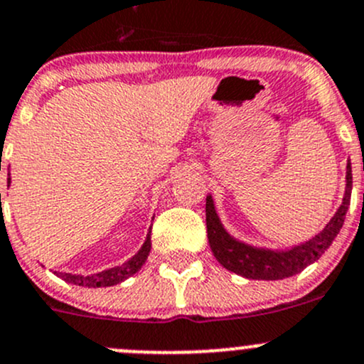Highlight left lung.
Returning <instances> with one entry per match:
<instances>
[{"label": "left lung", "mask_w": 364, "mask_h": 364, "mask_svg": "<svg viewBox=\"0 0 364 364\" xmlns=\"http://www.w3.org/2000/svg\"><path fill=\"white\" fill-rule=\"evenodd\" d=\"M352 193V168L350 161L347 164L345 176V196L338 211L326 223L324 229L315 234L311 240L287 250H271L259 248L236 240L225 230L220 222L218 213L215 209L213 197H205V225H208V241L213 255L225 269L250 278V280H284L301 273L306 266L321 259V255L331 247L335 237L338 236L341 225L345 222V213L350 205Z\"/></svg>", "instance_id": "1"}]
</instances>
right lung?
Segmentation results:
<instances>
[{
	"label": "right lung",
	"instance_id": "1",
	"mask_svg": "<svg viewBox=\"0 0 364 364\" xmlns=\"http://www.w3.org/2000/svg\"><path fill=\"white\" fill-rule=\"evenodd\" d=\"M149 250H151V230H149L148 236H146V241L141 247V250L135 253L132 259H128L127 262L121 264V266L111 267V269H105L102 271V273L91 274V277H82V274H72V273H58V271H54V274L63 278V280L68 282V284L80 285V287H111V285L121 284V282L127 280L128 277L137 273V271L142 267V264L146 262V259H148Z\"/></svg>",
	"mask_w": 364,
	"mask_h": 364
}]
</instances>
